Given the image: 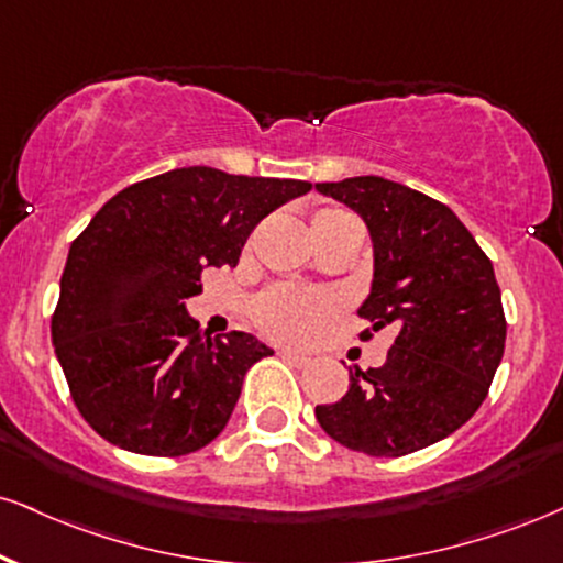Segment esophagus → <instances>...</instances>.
<instances>
[{
    "mask_svg": "<svg viewBox=\"0 0 563 563\" xmlns=\"http://www.w3.org/2000/svg\"><path fill=\"white\" fill-rule=\"evenodd\" d=\"M277 356H280L283 362L294 364V367H307V364L311 362L309 356H303V354H299V351H290V349H280L277 351Z\"/></svg>",
    "mask_w": 563,
    "mask_h": 563,
    "instance_id": "obj_1",
    "label": "esophagus"
}]
</instances>
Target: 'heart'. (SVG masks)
<instances>
[{
	"instance_id": "1",
	"label": "heart",
	"mask_w": 563,
	"mask_h": 563,
	"mask_svg": "<svg viewBox=\"0 0 563 563\" xmlns=\"http://www.w3.org/2000/svg\"><path fill=\"white\" fill-rule=\"evenodd\" d=\"M349 212L335 207H322L311 222L333 220ZM335 314V301L324 294H311V290L275 286L256 299L254 320L262 333H267L275 341L301 343L322 328L330 317Z\"/></svg>"
}]
</instances>
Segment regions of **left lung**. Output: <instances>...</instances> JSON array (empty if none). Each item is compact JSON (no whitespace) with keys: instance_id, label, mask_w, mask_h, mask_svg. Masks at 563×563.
I'll list each match as a JSON object with an SVG mask.
<instances>
[{"instance_id":"8db88e82","label":"left lung","mask_w":563,"mask_h":563,"mask_svg":"<svg viewBox=\"0 0 563 563\" xmlns=\"http://www.w3.org/2000/svg\"><path fill=\"white\" fill-rule=\"evenodd\" d=\"M317 191L367 225L375 264L358 317L396 330L383 367L351 369L349 393L317 406V422L367 456L428 449L475 415L504 356L493 262L449 207L401 183L358 175Z\"/></svg>"}]
</instances>
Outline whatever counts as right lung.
Here are the masks:
<instances>
[{
    "mask_svg": "<svg viewBox=\"0 0 563 563\" xmlns=\"http://www.w3.org/2000/svg\"><path fill=\"white\" fill-rule=\"evenodd\" d=\"M307 180L178 167L133 183L67 254L52 343L84 419L120 449L183 456L220 435L252 364L254 335L201 333L186 299L207 267H235L256 222Z\"/></svg>",
    "mask_w": 563,
    "mask_h": 563,
    "instance_id": "add662e5",
    "label": "right lung"
}]
</instances>
